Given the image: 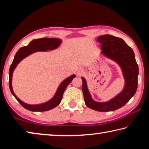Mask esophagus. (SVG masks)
<instances>
[{
  "instance_id": "obj_1",
  "label": "esophagus",
  "mask_w": 149,
  "mask_h": 149,
  "mask_svg": "<svg viewBox=\"0 0 149 149\" xmlns=\"http://www.w3.org/2000/svg\"><path fill=\"white\" fill-rule=\"evenodd\" d=\"M83 72H84V70L81 69H78L76 70V73H77V76H80V75L83 74Z\"/></svg>"
}]
</instances>
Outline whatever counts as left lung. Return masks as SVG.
Segmentation results:
<instances>
[{"mask_svg": "<svg viewBox=\"0 0 149 149\" xmlns=\"http://www.w3.org/2000/svg\"><path fill=\"white\" fill-rule=\"evenodd\" d=\"M97 40L101 44V53L111 59L120 68L124 79V86L115 97L108 101L99 102L93 100L88 90L86 80L82 77V92L85 104L88 107L100 112L113 111L123 107L135 95L137 88L139 67L133 49L120 38L110 35L98 36Z\"/></svg>", "mask_w": 149, "mask_h": 149, "instance_id": "1", "label": "left lung"}]
</instances>
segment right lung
I'll use <instances>...</instances> for the list:
<instances>
[{"label":"right lung","instance_id":"add662e5","mask_svg":"<svg viewBox=\"0 0 149 149\" xmlns=\"http://www.w3.org/2000/svg\"><path fill=\"white\" fill-rule=\"evenodd\" d=\"M62 42V40L60 38H42L38 39H33L31 40L27 46L22 47L15 54L14 60L12 65H10L9 70V87L12 94L18 101L21 105L28 111L33 112H42L47 111L56 107L61 103L64 91L66 89L67 86L72 81L74 78L76 77L75 74H72L67 79H64L60 83L58 88L55 93L53 97L49 101L42 103L36 104V105H31V104L23 102L20 99L17 97L13 90L12 88V77L13 73L17 65L25 57L30 56L35 52H48L57 49Z\"/></svg>","mask_w":149,"mask_h":149}]
</instances>
